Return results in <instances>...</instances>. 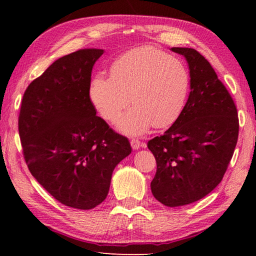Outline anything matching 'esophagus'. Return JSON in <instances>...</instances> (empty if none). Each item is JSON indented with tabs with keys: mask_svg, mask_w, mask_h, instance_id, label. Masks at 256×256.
I'll list each match as a JSON object with an SVG mask.
<instances>
[{
	"mask_svg": "<svg viewBox=\"0 0 256 256\" xmlns=\"http://www.w3.org/2000/svg\"><path fill=\"white\" fill-rule=\"evenodd\" d=\"M131 146L133 150H138L140 148H145V143H142V142H140L138 140L133 138V140H131Z\"/></svg>",
	"mask_w": 256,
	"mask_h": 256,
	"instance_id": "esophagus-1",
	"label": "esophagus"
}]
</instances>
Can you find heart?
<instances>
[{
    "instance_id": "heart-1",
    "label": "heart",
    "mask_w": 256,
    "mask_h": 256,
    "mask_svg": "<svg viewBox=\"0 0 256 256\" xmlns=\"http://www.w3.org/2000/svg\"><path fill=\"white\" fill-rule=\"evenodd\" d=\"M189 90L190 74L180 59L146 45L118 57L111 64L110 77L96 76L91 81L89 94L96 110L111 123L132 101L135 106L121 118L118 128L140 135L150 125L162 128L175 122L186 106Z\"/></svg>"
}]
</instances>
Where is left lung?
I'll use <instances>...</instances> for the list:
<instances>
[{"mask_svg": "<svg viewBox=\"0 0 256 256\" xmlns=\"http://www.w3.org/2000/svg\"><path fill=\"white\" fill-rule=\"evenodd\" d=\"M190 70V94L167 131L148 140L157 170L150 189L167 206L192 204L210 194L228 170L238 136L234 101L210 62L192 48L174 47Z\"/></svg>", "mask_w": 256, "mask_h": 256, "instance_id": "obj_1", "label": "left lung"}]
</instances>
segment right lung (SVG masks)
Returning <instances> with one entry per match:
<instances>
[{"label":"right lung","mask_w":256,"mask_h":256,"mask_svg":"<svg viewBox=\"0 0 256 256\" xmlns=\"http://www.w3.org/2000/svg\"><path fill=\"white\" fill-rule=\"evenodd\" d=\"M102 50H80L52 64L24 92L18 116L30 174L59 202L89 210L106 198L114 168L131 154L91 102V72Z\"/></svg>","instance_id":"right-lung-1"}]
</instances>
